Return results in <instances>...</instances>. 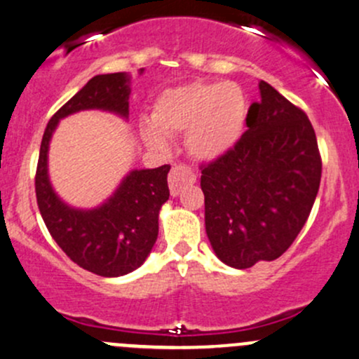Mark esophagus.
<instances>
[{"instance_id":"esophagus-1","label":"esophagus","mask_w":359,"mask_h":359,"mask_svg":"<svg viewBox=\"0 0 359 359\" xmlns=\"http://www.w3.org/2000/svg\"><path fill=\"white\" fill-rule=\"evenodd\" d=\"M196 182V175L192 170L186 165H173L168 175V186L172 196H179L187 186H192Z\"/></svg>"}]
</instances>
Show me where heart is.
Returning <instances> with one entry per match:
<instances>
[{
	"label": "heart",
	"mask_w": 359,
	"mask_h": 359,
	"mask_svg": "<svg viewBox=\"0 0 359 359\" xmlns=\"http://www.w3.org/2000/svg\"><path fill=\"white\" fill-rule=\"evenodd\" d=\"M248 118V100L236 82H203L170 88L156 97L141 134L153 148H167L168 135L186 134L189 153L217 161L239 144Z\"/></svg>",
	"instance_id": "heart-1"
}]
</instances>
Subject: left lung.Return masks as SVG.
<instances>
[{
    "instance_id": "obj_1",
    "label": "left lung",
    "mask_w": 359,
    "mask_h": 359,
    "mask_svg": "<svg viewBox=\"0 0 359 359\" xmlns=\"http://www.w3.org/2000/svg\"><path fill=\"white\" fill-rule=\"evenodd\" d=\"M259 97L249 107L239 144L201 172L210 244L220 262L237 270L287 251L306 224L322 177L304 111L265 81Z\"/></svg>"
}]
</instances>
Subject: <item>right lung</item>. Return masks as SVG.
Wrapping results in <instances>:
<instances>
[{
    "instance_id": "right-lung-1",
    "label": "right lung",
    "mask_w": 359,
    "mask_h": 359,
    "mask_svg": "<svg viewBox=\"0 0 359 359\" xmlns=\"http://www.w3.org/2000/svg\"><path fill=\"white\" fill-rule=\"evenodd\" d=\"M144 69L139 70L142 74ZM130 75L127 72L93 77L67 101L44 130L36 172L41 217L67 256L101 277H122L146 262L158 237V215L170 191L168 165L130 170L115 192L94 208H75L53 189L48 151L60 120L84 110H101L129 118Z\"/></svg>"
}]
</instances>
